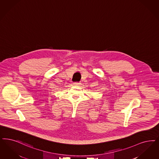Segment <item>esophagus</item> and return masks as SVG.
Listing matches in <instances>:
<instances>
[{"instance_id": "obj_1", "label": "esophagus", "mask_w": 159, "mask_h": 159, "mask_svg": "<svg viewBox=\"0 0 159 159\" xmlns=\"http://www.w3.org/2000/svg\"><path fill=\"white\" fill-rule=\"evenodd\" d=\"M80 83H78V82H75L73 83V85L74 86H77V87H79V86H80Z\"/></svg>"}]
</instances>
